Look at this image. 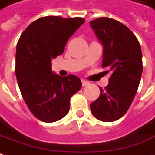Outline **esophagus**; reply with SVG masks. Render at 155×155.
Here are the masks:
<instances>
[{"label":"esophagus","mask_w":155,"mask_h":155,"mask_svg":"<svg viewBox=\"0 0 155 155\" xmlns=\"http://www.w3.org/2000/svg\"><path fill=\"white\" fill-rule=\"evenodd\" d=\"M82 84H83V86L84 87V86H87V85L90 84V83H89L88 81H86V80L82 79Z\"/></svg>","instance_id":"1"}]
</instances>
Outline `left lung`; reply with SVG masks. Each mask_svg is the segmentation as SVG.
Returning a JSON list of instances; mask_svg holds the SVG:
<instances>
[{"instance_id": "1", "label": "left lung", "mask_w": 155, "mask_h": 155, "mask_svg": "<svg viewBox=\"0 0 155 155\" xmlns=\"http://www.w3.org/2000/svg\"><path fill=\"white\" fill-rule=\"evenodd\" d=\"M90 24L103 47L102 67L111 74L90 110L101 121L113 122L127 112L137 91L143 73L141 46L128 27L117 20L102 17Z\"/></svg>"}]
</instances>
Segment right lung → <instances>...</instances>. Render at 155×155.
<instances>
[{
    "label": "right lung",
    "mask_w": 155,
    "mask_h": 155,
    "mask_svg": "<svg viewBox=\"0 0 155 155\" xmlns=\"http://www.w3.org/2000/svg\"><path fill=\"white\" fill-rule=\"evenodd\" d=\"M83 18L47 16L27 27L17 43L15 73L27 107L36 119L52 123L64 118L71 97L82 87L79 78L52 71L51 61L65 50L68 39L84 23Z\"/></svg>",
    "instance_id": "obj_1"
}]
</instances>
